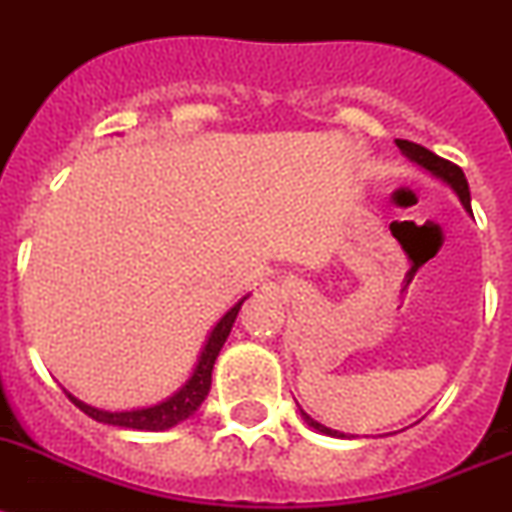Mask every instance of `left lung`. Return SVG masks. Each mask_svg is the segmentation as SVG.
Listing matches in <instances>:
<instances>
[{
  "label": "left lung",
  "instance_id": "left-lung-1",
  "mask_svg": "<svg viewBox=\"0 0 512 512\" xmlns=\"http://www.w3.org/2000/svg\"><path fill=\"white\" fill-rule=\"evenodd\" d=\"M398 149L403 151L411 162L421 164L424 170H429L432 175L442 177L447 185H453V190L460 196V201H463V206H466L468 211H471V190H468V180L466 175H463V170H460L458 164L453 162H447V159H442V156L432 154L429 149H424V146H418V143L413 141H398ZM303 413V411H301ZM303 418L308 421V426H314L316 432H322V434H332V437H345V434L335 432V429H329V426L319 424V421H314V418L308 416V413H303Z\"/></svg>",
  "mask_w": 512,
  "mask_h": 512
}]
</instances>
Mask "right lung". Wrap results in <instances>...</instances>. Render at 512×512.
Returning a JSON list of instances; mask_svg holds the SVG:
<instances>
[{
  "instance_id": "obj_1",
  "label": "right lung",
  "mask_w": 512,
  "mask_h": 512,
  "mask_svg": "<svg viewBox=\"0 0 512 512\" xmlns=\"http://www.w3.org/2000/svg\"><path fill=\"white\" fill-rule=\"evenodd\" d=\"M246 301V298H243ZM243 301L235 303V306L227 311L219 324L211 329L209 340H206L204 350H201V358H198L196 369H193V377L180 387V390L167 398L164 403L151 405V408H138V411H120V413H109V411H99V408H91L83 400L73 398V395H67V398L73 400L78 405L80 411L91 416L99 424H109V426H122V429H138V432H164V429H172L180 421L190 418L193 413L198 411V405L204 403L206 395H209L211 387V369H214V361H217L219 350L225 345L227 335H230L232 324H235V316H238L240 306Z\"/></svg>"
}]
</instances>
